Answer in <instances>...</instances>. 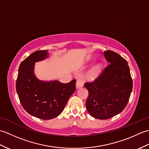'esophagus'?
<instances>
[{
    "label": "esophagus",
    "mask_w": 149,
    "mask_h": 149,
    "mask_svg": "<svg viewBox=\"0 0 149 149\" xmlns=\"http://www.w3.org/2000/svg\"><path fill=\"white\" fill-rule=\"evenodd\" d=\"M83 81L79 80V79H78L77 81V82H76V88L78 89V88H81V87H83Z\"/></svg>",
    "instance_id": "esophagus-1"
}]
</instances>
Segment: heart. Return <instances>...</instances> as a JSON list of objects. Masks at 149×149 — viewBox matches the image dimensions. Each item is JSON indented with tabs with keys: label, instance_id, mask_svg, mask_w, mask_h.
<instances>
[{
	"label": "heart",
	"instance_id": "obj_1",
	"mask_svg": "<svg viewBox=\"0 0 149 149\" xmlns=\"http://www.w3.org/2000/svg\"><path fill=\"white\" fill-rule=\"evenodd\" d=\"M102 65L100 63H98L95 66L91 68L90 70L88 73V77L90 79H93L97 77L99 75L100 72L102 71Z\"/></svg>",
	"mask_w": 149,
	"mask_h": 149
}]
</instances>
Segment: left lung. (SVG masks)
Masks as SVG:
<instances>
[{
	"instance_id": "1",
	"label": "left lung",
	"mask_w": 149,
	"mask_h": 149,
	"mask_svg": "<svg viewBox=\"0 0 149 149\" xmlns=\"http://www.w3.org/2000/svg\"><path fill=\"white\" fill-rule=\"evenodd\" d=\"M110 64L92 83H86L88 91L86 107L95 118L109 119L127 106L132 90L128 63L118 54L108 50L104 52Z\"/></svg>"
}]
</instances>
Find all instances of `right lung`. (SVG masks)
Returning <instances> with one entry per match:
<instances>
[{"instance_id": "right-lung-1", "label": "right lung", "mask_w": 149, "mask_h": 149, "mask_svg": "<svg viewBox=\"0 0 149 149\" xmlns=\"http://www.w3.org/2000/svg\"><path fill=\"white\" fill-rule=\"evenodd\" d=\"M49 58L48 50H37L21 63L16 89L22 107L33 116L50 120L59 116L75 91L76 81L62 83L58 80L41 81L34 74L36 62Z\"/></svg>"}]
</instances>
